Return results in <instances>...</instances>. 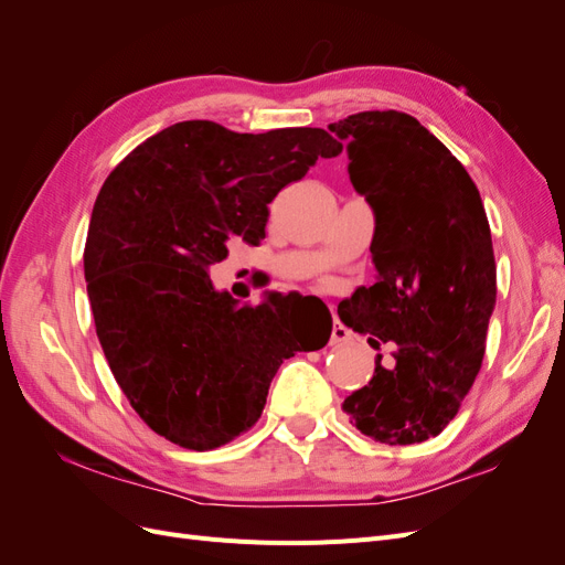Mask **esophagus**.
I'll list each match as a JSON object with an SVG mask.
<instances>
[{
	"label": "esophagus",
	"mask_w": 565,
	"mask_h": 565,
	"mask_svg": "<svg viewBox=\"0 0 565 565\" xmlns=\"http://www.w3.org/2000/svg\"><path fill=\"white\" fill-rule=\"evenodd\" d=\"M351 339H353V332L347 328V324H344V322H339V320H334V324H332L330 344H332V347H344V344H349Z\"/></svg>",
	"instance_id": "1"
}]
</instances>
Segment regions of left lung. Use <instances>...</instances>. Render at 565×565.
Here are the masks:
<instances>
[{"instance_id": "1", "label": "left lung", "mask_w": 565, "mask_h": 565, "mask_svg": "<svg viewBox=\"0 0 565 565\" xmlns=\"http://www.w3.org/2000/svg\"><path fill=\"white\" fill-rule=\"evenodd\" d=\"M349 139V179L374 214L377 282L358 287L339 318L367 344L393 341V365L344 401L355 429L413 446L446 429L486 353L494 309L488 216L467 169L398 110H367L330 125Z\"/></svg>"}]
</instances>
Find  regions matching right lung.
<instances>
[{"label":"right lung","mask_w":565,"mask_h":565,"mask_svg":"<svg viewBox=\"0 0 565 565\" xmlns=\"http://www.w3.org/2000/svg\"><path fill=\"white\" fill-rule=\"evenodd\" d=\"M341 148L324 129L237 134L188 119L106 179L84 278L108 365L156 434L188 450L224 446L262 417L285 358L322 347L301 344L278 295L241 306L207 268L231 237H266L273 198Z\"/></svg>","instance_id":"right-lung-1"}]
</instances>
